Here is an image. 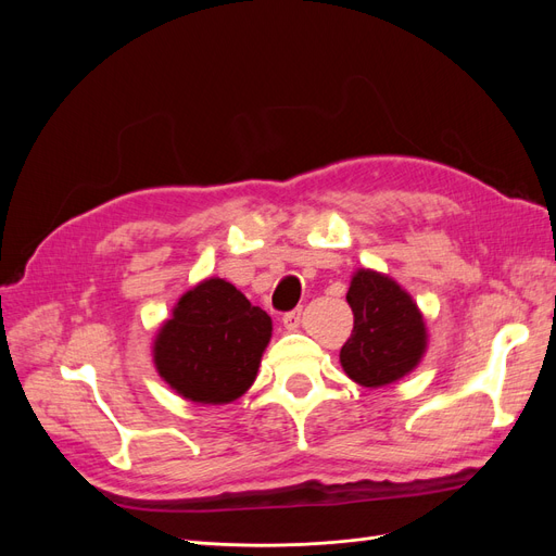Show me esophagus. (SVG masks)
<instances>
[{
    "label": "esophagus",
    "mask_w": 556,
    "mask_h": 556,
    "mask_svg": "<svg viewBox=\"0 0 556 556\" xmlns=\"http://www.w3.org/2000/svg\"><path fill=\"white\" fill-rule=\"evenodd\" d=\"M299 325H301V311L296 308V311H290V313H285L282 315V327L285 329H290V331H294V329H299Z\"/></svg>",
    "instance_id": "esophagus-1"
}]
</instances>
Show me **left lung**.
I'll return each mask as SVG.
<instances>
[{"label":"left lung","instance_id":"1","mask_svg":"<svg viewBox=\"0 0 556 556\" xmlns=\"http://www.w3.org/2000/svg\"><path fill=\"white\" fill-rule=\"evenodd\" d=\"M345 299L355 313L352 336L339 355L345 376L376 390L415 371L429 333L413 296L394 278L357 268Z\"/></svg>","mask_w":556,"mask_h":556}]
</instances>
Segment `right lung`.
Returning <instances> with one entry per match:
<instances>
[{"mask_svg":"<svg viewBox=\"0 0 556 556\" xmlns=\"http://www.w3.org/2000/svg\"><path fill=\"white\" fill-rule=\"evenodd\" d=\"M274 323L225 278L185 292L153 341V364L172 390L201 406H223L255 382Z\"/></svg>","mask_w":556,"mask_h":556,"instance_id":"obj_1","label":"right lung"}]
</instances>
